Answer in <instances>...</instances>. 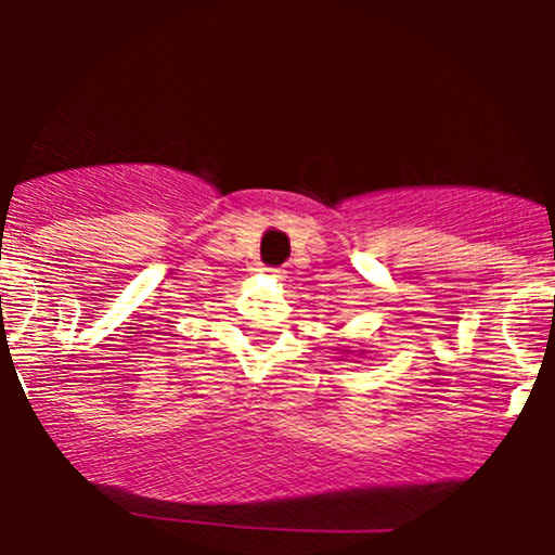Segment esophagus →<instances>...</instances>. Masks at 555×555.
I'll use <instances>...</instances> for the list:
<instances>
[{
	"label": "esophagus",
	"instance_id": "1",
	"mask_svg": "<svg viewBox=\"0 0 555 555\" xmlns=\"http://www.w3.org/2000/svg\"><path fill=\"white\" fill-rule=\"evenodd\" d=\"M263 273H269V276H273V279H284V271L282 269H271V266H263V269H260Z\"/></svg>",
	"mask_w": 555,
	"mask_h": 555
}]
</instances>
